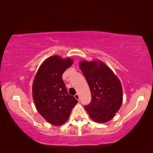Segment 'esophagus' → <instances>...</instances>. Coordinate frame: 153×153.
Masks as SVG:
<instances>
[{"mask_svg":"<svg viewBox=\"0 0 153 153\" xmlns=\"http://www.w3.org/2000/svg\"><path fill=\"white\" fill-rule=\"evenodd\" d=\"M74 97H75V98H76L77 100H79V95L78 94H76V95L74 96Z\"/></svg>","mask_w":153,"mask_h":153,"instance_id":"esophagus-1","label":"esophagus"}]
</instances>
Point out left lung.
I'll return each mask as SVG.
<instances>
[{
    "label": "left lung",
    "instance_id": "8db88e82",
    "mask_svg": "<svg viewBox=\"0 0 153 153\" xmlns=\"http://www.w3.org/2000/svg\"><path fill=\"white\" fill-rule=\"evenodd\" d=\"M79 67L92 95L91 102L84 108L96 122H107L114 117L122 104L123 91L120 79L100 61H82Z\"/></svg>",
    "mask_w": 153,
    "mask_h": 153
}]
</instances>
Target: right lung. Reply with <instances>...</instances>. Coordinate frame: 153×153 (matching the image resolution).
<instances>
[{
  "instance_id": "1",
  "label": "right lung",
  "mask_w": 153,
  "mask_h": 153,
  "mask_svg": "<svg viewBox=\"0 0 153 153\" xmlns=\"http://www.w3.org/2000/svg\"><path fill=\"white\" fill-rule=\"evenodd\" d=\"M72 64L70 58L50 56L41 65L33 80L32 96L36 109L54 126L65 123L78 102L68 94L62 79L64 71Z\"/></svg>"
}]
</instances>
